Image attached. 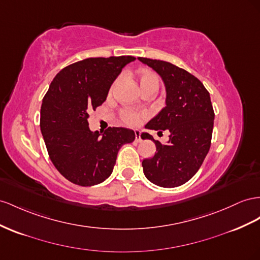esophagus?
I'll list each match as a JSON object with an SVG mask.
<instances>
[{"instance_id": "1", "label": "esophagus", "mask_w": 260, "mask_h": 260, "mask_svg": "<svg viewBox=\"0 0 260 260\" xmlns=\"http://www.w3.org/2000/svg\"><path fill=\"white\" fill-rule=\"evenodd\" d=\"M135 136H136V141L137 142L141 141V132H140L139 130H136L135 131Z\"/></svg>"}]
</instances>
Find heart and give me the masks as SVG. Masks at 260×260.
I'll return each mask as SVG.
<instances>
[{
	"label": "heart",
	"mask_w": 260,
	"mask_h": 260,
	"mask_svg": "<svg viewBox=\"0 0 260 260\" xmlns=\"http://www.w3.org/2000/svg\"><path fill=\"white\" fill-rule=\"evenodd\" d=\"M120 81H121V78L119 76V78H117L113 82V84H111V86L109 88V95L114 94L115 89L119 85ZM138 81L140 84V87L142 89V92H146V90H155V92H157L158 90L159 80H158V76L155 73L150 72V71L139 72ZM145 117H146L145 114H140L138 111H135L130 108H124L120 111L121 121L125 124L131 125V127H137V125L141 123L142 119Z\"/></svg>",
	"instance_id": "b5f03b06"
}]
</instances>
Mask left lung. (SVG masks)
Wrapping results in <instances>:
<instances>
[{"label": "left lung", "instance_id": "obj_1", "mask_svg": "<svg viewBox=\"0 0 260 260\" xmlns=\"http://www.w3.org/2000/svg\"><path fill=\"white\" fill-rule=\"evenodd\" d=\"M139 60L158 73L166 87V107L145 128L171 132L165 145L142 133V139L152 140L157 151L153 157L143 159L144 175L159 187L184 185L198 172L211 145L214 111L210 94L184 69L162 60Z\"/></svg>", "mask_w": 260, "mask_h": 260}]
</instances>
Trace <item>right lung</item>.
I'll list each match as a JSON object with an SVG mask.
<instances>
[{
	"label": "right lung",
	"instance_id": "obj_1",
	"mask_svg": "<svg viewBox=\"0 0 260 260\" xmlns=\"http://www.w3.org/2000/svg\"><path fill=\"white\" fill-rule=\"evenodd\" d=\"M131 55L88 58L62 69L44 96L40 130L54 167L79 186H94L113 173L117 154L135 140L127 128L109 127L103 135L88 128V115L106 101L111 84Z\"/></svg>",
	"mask_w": 260,
	"mask_h": 260
}]
</instances>
